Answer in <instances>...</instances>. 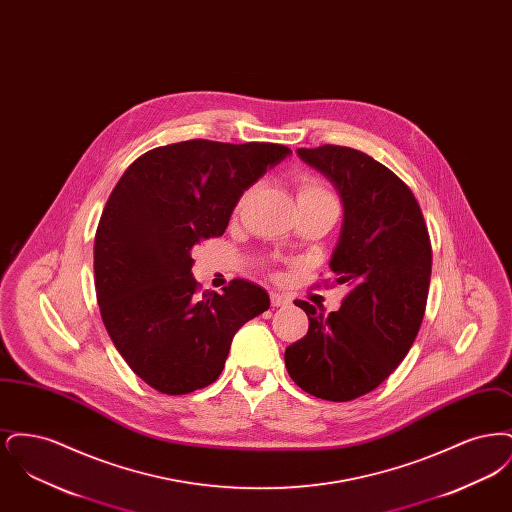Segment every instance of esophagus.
I'll return each instance as SVG.
<instances>
[{
	"label": "esophagus",
	"instance_id": "1",
	"mask_svg": "<svg viewBox=\"0 0 512 512\" xmlns=\"http://www.w3.org/2000/svg\"><path fill=\"white\" fill-rule=\"evenodd\" d=\"M270 303H272V307H288L292 303V299L284 293L270 292Z\"/></svg>",
	"mask_w": 512,
	"mask_h": 512
}]
</instances>
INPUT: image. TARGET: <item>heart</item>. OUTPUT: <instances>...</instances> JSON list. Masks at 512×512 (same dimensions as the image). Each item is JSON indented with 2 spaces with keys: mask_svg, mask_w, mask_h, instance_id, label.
<instances>
[{
  "mask_svg": "<svg viewBox=\"0 0 512 512\" xmlns=\"http://www.w3.org/2000/svg\"><path fill=\"white\" fill-rule=\"evenodd\" d=\"M245 197H247V192L240 195V199L236 201L234 213H238V211L242 209ZM324 199H334V197L318 182L317 178H313V176H301V178L297 180V205H301V203H313V201H324Z\"/></svg>",
  "mask_w": 512,
  "mask_h": 512,
  "instance_id": "heart-1",
  "label": "heart"
}]
</instances>
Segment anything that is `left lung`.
I'll return each mask as SVG.
<instances>
[{"label":"left lung","mask_w":512,"mask_h":512,"mask_svg":"<svg viewBox=\"0 0 512 512\" xmlns=\"http://www.w3.org/2000/svg\"><path fill=\"white\" fill-rule=\"evenodd\" d=\"M297 153L340 192L345 213L330 268L349 293L328 315L295 299L309 330L284 361L301 390L351 401L376 390L413 345L430 288V234L411 188L370 155L332 144Z\"/></svg>","instance_id":"obj_1"}]
</instances>
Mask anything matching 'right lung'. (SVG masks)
I'll return each mask as SVG.
<instances>
[{
    "instance_id": "right-lung-1",
    "label": "right lung",
    "mask_w": 512,
    "mask_h": 512,
    "mask_svg": "<svg viewBox=\"0 0 512 512\" xmlns=\"http://www.w3.org/2000/svg\"><path fill=\"white\" fill-rule=\"evenodd\" d=\"M290 147L188 140L140 155L109 195L94 242L96 295L122 359L147 386L184 395L219 378L234 334L270 307L236 278L201 293L192 247L222 236L236 201Z\"/></svg>"
}]
</instances>
